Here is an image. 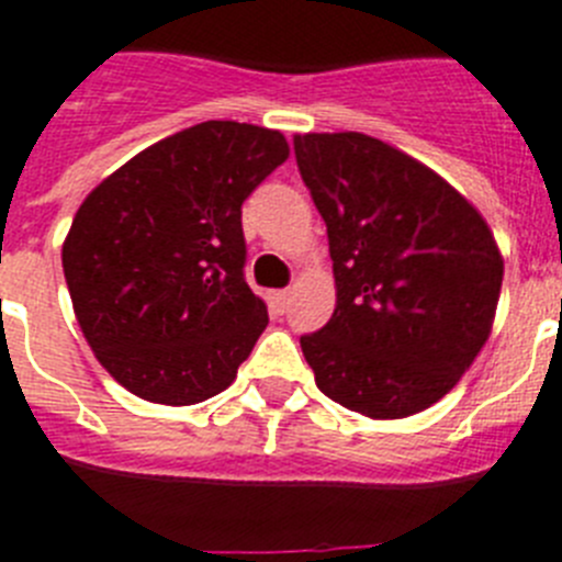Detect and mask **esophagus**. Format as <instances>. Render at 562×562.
Segmentation results:
<instances>
[{
	"label": "esophagus",
	"instance_id": "obj_1",
	"mask_svg": "<svg viewBox=\"0 0 562 562\" xmlns=\"http://www.w3.org/2000/svg\"><path fill=\"white\" fill-rule=\"evenodd\" d=\"M268 300H271V311H274V314H285L288 300H291V291H271V296H268Z\"/></svg>",
	"mask_w": 562,
	"mask_h": 562
}]
</instances>
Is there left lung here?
Segmentation results:
<instances>
[{
	"label": "left lung",
	"instance_id": "1",
	"mask_svg": "<svg viewBox=\"0 0 562 562\" xmlns=\"http://www.w3.org/2000/svg\"><path fill=\"white\" fill-rule=\"evenodd\" d=\"M328 226L336 308L302 353L316 387L368 418H407L458 384L486 345L504 282L495 234L422 160L364 133L294 135Z\"/></svg>",
	"mask_w": 562,
	"mask_h": 562
}]
</instances>
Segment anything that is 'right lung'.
<instances>
[{"mask_svg":"<svg viewBox=\"0 0 562 562\" xmlns=\"http://www.w3.org/2000/svg\"><path fill=\"white\" fill-rule=\"evenodd\" d=\"M280 130L203 121L106 175L61 246L78 328L106 373L169 407L234 382L268 308L243 280L240 206L288 160Z\"/></svg>","mask_w":562,"mask_h":562,"instance_id":"right-lung-1","label":"right lung"}]
</instances>
